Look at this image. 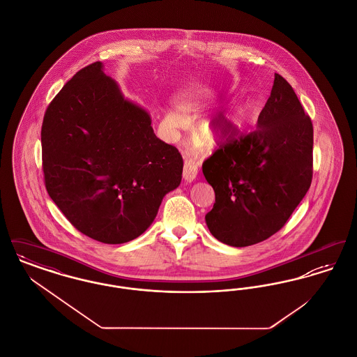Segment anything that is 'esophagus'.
I'll use <instances>...</instances> for the list:
<instances>
[{"label": "esophagus", "instance_id": "esophagus-1", "mask_svg": "<svg viewBox=\"0 0 357 357\" xmlns=\"http://www.w3.org/2000/svg\"><path fill=\"white\" fill-rule=\"evenodd\" d=\"M197 175H198V169H197V166L194 165V163H185V166H183V179L187 181V182H192L195 178H197Z\"/></svg>", "mask_w": 357, "mask_h": 357}]
</instances>
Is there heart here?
<instances>
[{
	"label": "heart",
	"mask_w": 357,
	"mask_h": 357,
	"mask_svg": "<svg viewBox=\"0 0 357 357\" xmlns=\"http://www.w3.org/2000/svg\"><path fill=\"white\" fill-rule=\"evenodd\" d=\"M248 115H249V105H248V104L241 105V107L238 108L237 114H236V116H234V119H233V123H234L236 126L243 123L245 119L248 118ZM182 121H183V120H182V118H181L178 114H170V115L167 116V124H169L170 127H172V128H174V127H179V126L182 124ZM201 135H202L204 143H207V144H210V146H214V144L217 143V140L220 139L218 134H215L211 128H207Z\"/></svg>",
	"instance_id": "heart-1"
}]
</instances>
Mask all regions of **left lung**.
I'll return each mask as SVG.
<instances>
[{
  "instance_id": "1",
  "label": "left lung",
  "mask_w": 357,
  "mask_h": 357,
  "mask_svg": "<svg viewBox=\"0 0 357 357\" xmlns=\"http://www.w3.org/2000/svg\"><path fill=\"white\" fill-rule=\"evenodd\" d=\"M202 171L215 192L204 220L218 241L250 246L284 227L312 183L313 126L281 75L255 131L230 134Z\"/></svg>"
}]
</instances>
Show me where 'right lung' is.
Listing matches in <instances>:
<instances>
[{
    "instance_id": "1",
    "label": "right lung",
    "mask_w": 357,
    "mask_h": 357,
    "mask_svg": "<svg viewBox=\"0 0 357 357\" xmlns=\"http://www.w3.org/2000/svg\"><path fill=\"white\" fill-rule=\"evenodd\" d=\"M43 171L52 201L80 233L118 245L143 234L179 186L183 159L153 134L100 61L80 69L48 105Z\"/></svg>"
}]
</instances>
